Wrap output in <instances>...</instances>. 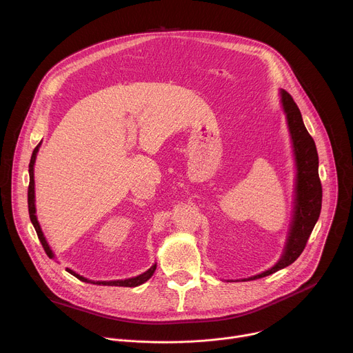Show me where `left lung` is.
<instances>
[{
    "mask_svg": "<svg viewBox=\"0 0 353 353\" xmlns=\"http://www.w3.org/2000/svg\"><path fill=\"white\" fill-rule=\"evenodd\" d=\"M279 93L292 137L296 162L293 218L281 260L268 271L244 281H254L268 276L294 263L297 257L303 253L306 243L321 212L323 188L319 177V155L314 139L306 130L303 119H301L300 110L294 103L293 97L283 89H281Z\"/></svg>",
    "mask_w": 353,
    "mask_h": 353,
    "instance_id": "8db88e82",
    "label": "left lung"
}]
</instances>
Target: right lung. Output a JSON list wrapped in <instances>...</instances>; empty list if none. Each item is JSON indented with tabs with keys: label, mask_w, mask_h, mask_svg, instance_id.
Returning a JSON list of instances; mask_svg holds the SVG:
<instances>
[{
	"label": "right lung",
	"mask_w": 353,
	"mask_h": 353,
	"mask_svg": "<svg viewBox=\"0 0 353 353\" xmlns=\"http://www.w3.org/2000/svg\"><path fill=\"white\" fill-rule=\"evenodd\" d=\"M40 143H41V142H40ZM40 143L33 149V154H32L30 163H29L28 207H29V216H30V221H32L33 228H34V230H36V233H37V237H39V240H40V243H41V245H43V248H44V251H46V254H47L50 259H53V257H54V254H53L52 248H50L48 243L46 241V237H44V234H43V232H41V228H40V225H39V222H37V218H36V207H34V174H33V169H34L36 155H37V152H39ZM155 270H157V264H154L152 267H150L148 271H145L143 274H141V275H138V276H134V278H128V279H119V281H96V282H94V281H89V279H86V278H83V276L78 275V274H77V272H74L72 270L67 268V271H68L71 275L77 276V278H78L79 281H82V282H90V283H94V285H108V286H127V288H134V286L142 285L143 282H146L150 276L154 275Z\"/></svg>",
	"instance_id": "obj_1"
}]
</instances>
